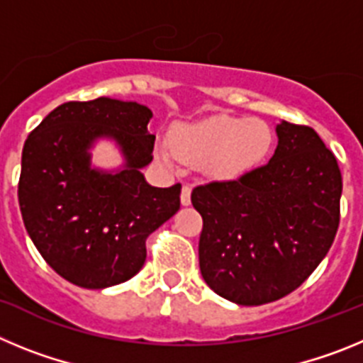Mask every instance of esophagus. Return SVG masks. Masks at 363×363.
Instances as JSON below:
<instances>
[{
    "mask_svg": "<svg viewBox=\"0 0 363 363\" xmlns=\"http://www.w3.org/2000/svg\"><path fill=\"white\" fill-rule=\"evenodd\" d=\"M179 201H182V205H191V187L189 185H184V189H182Z\"/></svg>",
    "mask_w": 363,
    "mask_h": 363,
    "instance_id": "1",
    "label": "esophagus"
}]
</instances>
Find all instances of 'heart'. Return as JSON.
Returning <instances> with one entry per match:
<instances>
[{
  "mask_svg": "<svg viewBox=\"0 0 363 363\" xmlns=\"http://www.w3.org/2000/svg\"><path fill=\"white\" fill-rule=\"evenodd\" d=\"M274 143L272 130L258 118H234L227 114L179 125L171 145H160L156 154L167 165L184 162L203 165L216 179H236L265 162Z\"/></svg>",
  "mask_w": 363,
  "mask_h": 363,
  "instance_id": "heart-1",
  "label": "heart"
}]
</instances>
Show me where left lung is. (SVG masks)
I'll return each mask as SVG.
<instances>
[{
    "label": "left lung",
    "mask_w": 363,
    "mask_h": 363,
    "mask_svg": "<svg viewBox=\"0 0 363 363\" xmlns=\"http://www.w3.org/2000/svg\"><path fill=\"white\" fill-rule=\"evenodd\" d=\"M277 134L269 163L191 194L203 218L201 277L238 306H262L298 289L338 230L342 174L335 154L306 125L281 121Z\"/></svg>",
    "instance_id": "8db88e82"
}]
</instances>
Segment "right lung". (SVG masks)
Segmentation results:
<instances>
[{
    "mask_svg": "<svg viewBox=\"0 0 363 363\" xmlns=\"http://www.w3.org/2000/svg\"><path fill=\"white\" fill-rule=\"evenodd\" d=\"M150 118L136 101H67L28 134L19 209L40 255L70 284L105 289L130 280L145 264L149 234L178 213L182 185L150 187L142 174L156 140ZM98 137L118 143L123 169H91L88 149Z\"/></svg>",
    "mask_w": 363,
    "mask_h": 363,
    "instance_id": "add662e5",
    "label": "right lung"
}]
</instances>
